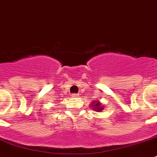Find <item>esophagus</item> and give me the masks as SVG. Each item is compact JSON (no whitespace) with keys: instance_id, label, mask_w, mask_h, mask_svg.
Listing matches in <instances>:
<instances>
[{"instance_id":"34e87169","label":"esophagus","mask_w":157,"mask_h":157,"mask_svg":"<svg viewBox=\"0 0 157 157\" xmlns=\"http://www.w3.org/2000/svg\"><path fill=\"white\" fill-rule=\"evenodd\" d=\"M72 98H77V97H78V94H76V93H73V94H72Z\"/></svg>"}]
</instances>
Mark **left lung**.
Wrapping results in <instances>:
<instances>
[{
    "mask_svg": "<svg viewBox=\"0 0 157 157\" xmlns=\"http://www.w3.org/2000/svg\"><path fill=\"white\" fill-rule=\"evenodd\" d=\"M90 105L93 108V110H96L97 112H101L105 109V105H102L99 101H93Z\"/></svg>",
    "mask_w": 157,
    "mask_h": 157,
    "instance_id": "left-lung-1",
    "label": "left lung"
}]
</instances>
